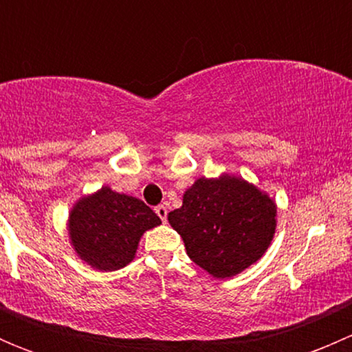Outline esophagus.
Masks as SVG:
<instances>
[{
	"label": "esophagus",
	"instance_id": "1",
	"mask_svg": "<svg viewBox=\"0 0 352 352\" xmlns=\"http://www.w3.org/2000/svg\"><path fill=\"white\" fill-rule=\"evenodd\" d=\"M155 212L160 216V219H162V221H166V212H168V209H166V206H163V204L156 206Z\"/></svg>",
	"mask_w": 352,
	"mask_h": 352
}]
</instances>
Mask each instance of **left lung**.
I'll list each match as a JSON object with an SVG mask.
<instances>
[{
  "instance_id": "left-lung-1",
  "label": "left lung",
  "mask_w": 352,
  "mask_h": 352,
  "mask_svg": "<svg viewBox=\"0 0 352 352\" xmlns=\"http://www.w3.org/2000/svg\"><path fill=\"white\" fill-rule=\"evenodd\" d=\"M168 223L187 255L214 278H232L264 255L274 236L276 204L242 179H199Z\"/></svg>"
}]
</instances>
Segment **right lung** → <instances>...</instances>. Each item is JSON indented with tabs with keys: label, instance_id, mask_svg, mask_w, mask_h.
I'll list each match as a JSON object with an SVG mask.
<instances>
[{
	"label": "right lung",
	"instance_id": "1",
	"mask_svg": "<svg viewBox=\"0 0 352 352\" xmlns=\"http://www.w3.org/2000/svg\"><path fill=\"white\" fill-rule=\"evenodd\" d=\"M160 223L143 201L102 187L74 206L69 235L76 254L91 267L116 271L133 261L141 235Z\"/></svg>",
	"mask_w": 352,
	"mask_h": 352
}]
</instances>
